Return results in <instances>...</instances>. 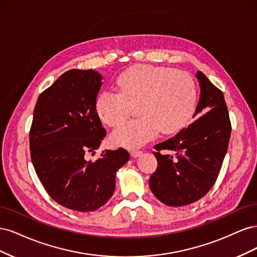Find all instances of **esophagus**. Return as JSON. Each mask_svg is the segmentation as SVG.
<instances>
[{
  "mask_svg": "<svg viewBox=\"0 0 257 257\" xmlns=\"http://www.w3.org/2000/svg\"><path fill=\"white\" fill-rule=\"evenodd\" d=\"M139 155H142V151H136V150H134V151H132L131 152V157L132 158H138Z\"/></svg>",
  "mask_w": 257,
  "mask_h": 257,
  "instance_id": "obj_1",
  "label": "esophagus"
}]
</instances>
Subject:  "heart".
Here are the masks:
<instances>
[{
    "mask_svg": "<svg viewBox=\"0 0 257 257\" xmlns=\"http://www.w3.org/2000/svg\"><path fill=\"white\" fill-rule=\"evenodd\" d=\"M118 93L103 92L95 110L109 126H118L127 118L130 106L139 118L122 124L110 136L114 146L137 148L158 135L181 130L194 111L196 85L192 76L168 67L137 65L127 68L116 79Z\"/></svg>",
    "mask_w": 257,
    "mask_h": 257,
    "instance_id": "heart-1",
    "label": "heart"
}]
</instances>
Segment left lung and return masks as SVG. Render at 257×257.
I'll return each instance as SVG.
<instances>
[{
  "mask_svg": "<svg viewBox=\"0 0 257 257\" xmlns=\"http://www.w3.org/2000/svg\"><path fill=\"white\" fill-rule=\"evenodd\" d=\"M200 95L188 127L155 146L153 152L158 168L151 175L149 185L154 196L170 207H181L197 201L212 188L226 155L230 121L221 90L198 71ZM176 151V157L160 151Z\"/></svg>",
  "mask_w": 257,
  "mask_h": 257,
  "instance_id": "1",
  "label": "left lung"
}]
</instances>
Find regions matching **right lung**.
I'll list each match as a JSON object with an SVG mask.
<instances>
[{
  "mask_svg": "<svg viewBox=\"0 0 257 257\" xmlns=\"http://www.w3.org/2000/svg\"><path fill=\"white\" fill-rule=\"evenodd\" d=\"M103 77L93 69H71L38 96L30 131L35 172L50 197L65 208L89 212L104 206L115 188V174L128 152L95 153L106 135L95 110Z\"/></svg>",
  "mask_w": 257,
  "mask_h": 257,
  "instance_id": "1",
  "label": "right lung"
}]
</instances>
